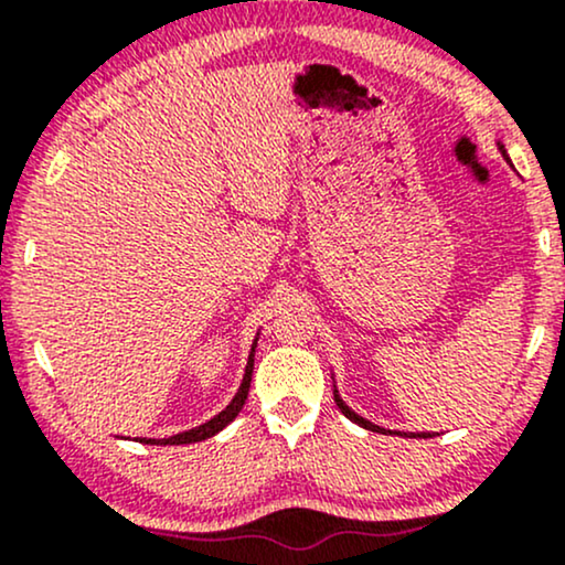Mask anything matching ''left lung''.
I'll list each match as a JSON object with an SVG mask.
<instances>
[{"instance_id":"left-lung-1","label":"left lung","mask_w":565,"mask_h":565,"mask_svg":"<svg viewBox=\"0 0 565 565\" xmlns=\"http://www.w3.org/2000/svg\"><path fill=\"white\" fill-rule=\"evenodd\" d=\"M502 148V146H499ZM502 153H504V148H502ZM334 404H337V408H340L342 414H345V417L350 419V423H355V425H361L364 427V430H372V433H382V436H408V438H414V436H425V438H430V433H401V430H385V427H380V425H374V423H369V419H364L361 417V414H355L353 408H350L345 401L340 398V393L334 391Z\"/></svg>"}]
</instances>
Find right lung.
<instances>
[{
	"mask_svg": "<svg viewBox=\"0 0 565 565\" xmlns=\"http://www.w3.org/2000/svg\"><path fill=\"white\" fill-rule=\"evenodd\" d=\"M255 348H257V340L252 342V353H249V361H246L242 387H238V393L233 395V401H231L228 406L223 408V412L215 414V417H212L210 423H204V425L193 427V430L178 433V436H170V438H140V444H151V446H180V444H196V440H206V438L217 436V433L223 430L225 425H231L233 419L238 417V412H242V408H244V404H246V395H249L252 369H255Z\"/></svg>",
	"mask_w": 565,
	"mask_h": 565,
	"instance_id": "1",
	"label": "right lung"
}]
</instances>
